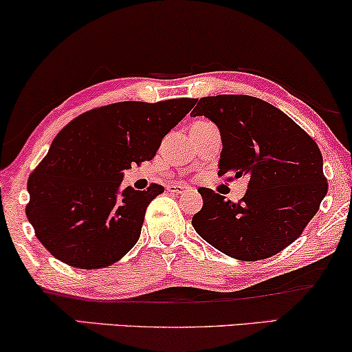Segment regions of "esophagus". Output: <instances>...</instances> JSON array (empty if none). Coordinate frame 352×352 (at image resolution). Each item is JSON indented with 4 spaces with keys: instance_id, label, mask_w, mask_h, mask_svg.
Segmentation results:
<instances>
[{
    "instance_id": "obj_1",
    "label": "esophagus",
    "mask_w": 352,
    "mask_h": 352,
    "mask_svg": "<svg viewBox=\"0 0 352 352\" xmlns=\"http://www.w3.org/2000/svg\"><path fill=\"white\" fill-rule=\"evenodd\" d=\"M168 190H170V192H173V194H176V195H181V194L187 192V190H189V187L181 186V184H173V186H168Z\"/></svg>"
}]
</instances>
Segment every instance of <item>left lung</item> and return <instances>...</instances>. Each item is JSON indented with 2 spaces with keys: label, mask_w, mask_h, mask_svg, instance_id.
I'll return each mask as SVG.
<instances>
[{
  "label": "left lung",
  "mask_w": 352,
  "mask_h": 352,
  "mask_svg": "<svg viewBox=\"0 0 352 352\" xmlns=\"http://www.w3.org/2000/svg\"><path fill=\"white\" fill-rule=\"evenodd\" d=\"M190 115L220 129L218 175L248 176L239 202L200 187L204 207L192 226L232 258H268L287 248L316 217L327 195L323 158L314 139L281 109L249 95L199 100Z\"/></svg>",
  "instance_id": "obj_1"
}]
</instances>
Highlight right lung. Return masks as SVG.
Listing matches in <instances>:
<instances>
[{
  "label": "right lung",
  "mask_w": 352,
  "mask_h": 352,
  "mask_svg": "<svg viewBox=\"0 0 352 352\" xmlns=\"http://www.w3.org/2000/svg\"><path fill=\"white\" fill-rule=\"evenodd\" d=\"M195 98L120 102L82 113L54 137L27 182V220L53 257L95 270L139 241L148 204L163 186L121 189L124 170L148 162Z\"/></svg>",
  "instance_id": "add662e5"
}]
</instances>
